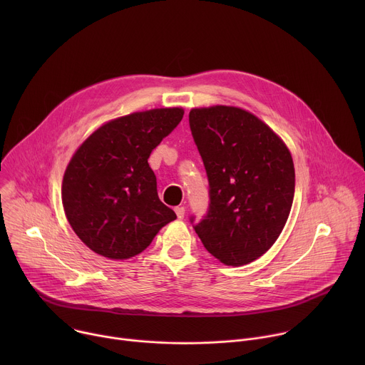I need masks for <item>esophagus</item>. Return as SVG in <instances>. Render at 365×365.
<instances>
[{"mask_svg":"<svg viewBox=\"0 0 365 365\" xmlns=\"http://www.w3.org/2000/svg\"><path fill=\"white\" fill-rule=\"evenodd\" d=\"M175 212H176V217H178L179 220H182V218L185 217V212H186L185 206H176V207H175Z\"/></svg>","mask_w":365,"mask_h":365,"instance_id":"esophagus-1","label":"esophagus"}]
</instances>
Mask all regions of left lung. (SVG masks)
I'll list each match as a JSON object with an SVG mask.
<instances>
[{
    "label": "left lung",
    "mask_w": 365,
    "mask_h": 365,
    "mask_svg": "<svg viewBox=\"0 0 365 365\" xmlns=\"http://www.w3.org/2000/svg\"><path fill=\"white\" fill-rule=\"evenodd\" d=\"M189 124L210 180V211L195 225L203 247L240 267L267 252L293 203L294 165L286 143L238 107L192 108Z\"/></svg>",
    "instance_id": "1"
}]
</instances>
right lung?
<instances>
[{"label": "right lung", "instance_id": "add662e5", "mask_svg": "<svg viewBox=\"0 0 365 365\" xmlns=\"http://www.w3.org/2000/svg\"><path fill=\"white\" fill-rule=\"evenodd\" d=\"M183 114L173 107L114 118L73 153L63 175L62 203L72 230L93 252L128 259L176 220L159 199L147 160Z\"/></svg>", "mask_w": 365, "mask_h": 365}]
</instances>
